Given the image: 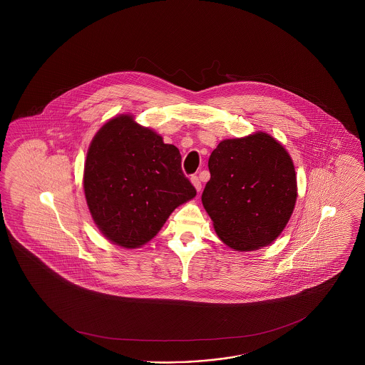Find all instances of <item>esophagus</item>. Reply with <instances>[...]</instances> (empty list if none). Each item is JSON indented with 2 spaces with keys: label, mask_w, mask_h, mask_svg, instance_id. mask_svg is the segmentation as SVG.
<instances>
[{
  "label": "esophagus",
  "mask_w": 365,
  "mask_h": 365,
  "mask_svg": "<svg viewBox=\"0 0 365 365\" xmlns=\"http://www.w3.org/2000/svg\"><path fill=\"white\" fill-rule=\"evenodd\" d=\"M190 180H191V183H192V186H194V187H195V190H197V191H200V188H202V185H200V180H199V178L198 177H191V179H190Z\"/></svg>",
  "instance_id": "esophagus-1"
}]
</instances>
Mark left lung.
Masks as SVG:
<instances>
[{
    "instance_id": "obj_1",
    "label": "left lung",
    "mask_w": 365,
    "mask_h": 365,
    "mask_svg": "<svg viewBox=\"0 0 365 365\" xmlns=\"http://www.w3.org/2000/svg\"><path fill=\"white\" fill-rule=\"evenodd\" d=\"M202 203L222 242L252 252L274 242L297 200V177L285 147L258 131L226 139L209 159Z\"/></svg>"
}]
</instances>
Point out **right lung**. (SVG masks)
Returning <instances> with one entry per match:
<instances>
[{
	"label": "right lung",
	"mask_w": 365,
	"mask_h": 365,
	"mask_svg": "<svg viewBox=\"0 0 365 365\" xmlns=\"http://www.w3.org/2000/svg\"><path fill=\"white\" fill-rule=\"evenodd\" d=\"M175 145L122 113L89 144L83 187L100 232L124 249L150 242L178 206L197 195Z\"/></svg>",
	"instance_id": "obj_1"
}]
</instances>
